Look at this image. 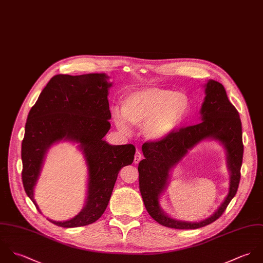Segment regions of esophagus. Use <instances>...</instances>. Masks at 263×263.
I'll list each match as a JSON object with an SVG mask.
<instances>
[{"label": "esophagus", "mask_w": 263, "mask_h": 263, "mask_svg": "<svg viewBox=\"0 0 263 263\" xmlns=\"http://www.w3.org/2000/svg\"><path fill=\"white\" fill-rule=\"evenodd\" d=\"M142 159V155L140 154V152H136L135 154V157H134V163L137 164L139 163V161Z\"/></svg>", "instance_id": "1"}]
</instances>
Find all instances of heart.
<instances>
[{
    "mask_svg": "<svg viewBox=\"0 0 263 263\" xmlns=\"http://www.w3.org/2000/svg\"><path fill=\"white\" fill-rule=\"evenodd\" d=\"M190 107V99L183 92L147 87L128 95L122 102V111L114 109L112 119L120 131L129 134L131 125L142 126L144 137L158 142L177 131L187 119Z\"/></svg>",
    "mask_w": 263,
    "mask_h": 263,
    "instance_id": "1",
    "label": "heart"
}]
</instances>
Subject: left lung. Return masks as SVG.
<instances>
[{"label": "left lung", "mask_w": 263, "mask_h": 263, "mask_svg": "<svg viewBox=\"0 0 263 263\" xmlns=\"http://www.w3.org/2000/svg\"><path fill=\"white\" fill-rule=\"evenodd\" d=\"M205 98L200 108L201 123L182 128L158 142L142 145L144 159L138 164L139 189L149 215L158 223L173 229H198L216 220L237 193L243 160L242 123L236 107L231 104L222 84L210 79L204 84ZM204 140L217 141L226 152L230 173L229 192L210 217L199 222H185L167 216L159 199L168 185L170 173L189 150Z\"/></svg>", "instance_id": "obj_1"}]
</instances>
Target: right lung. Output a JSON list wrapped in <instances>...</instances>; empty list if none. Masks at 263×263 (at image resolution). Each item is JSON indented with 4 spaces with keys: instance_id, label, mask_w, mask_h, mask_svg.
I'll return each mask as SVG.
<instances>
[{
    "instance_id": "right-lung-1",
    "label": "right lung",
    "mask_w": 263,
    "mask_h": 263,
    "mask_svg": "<svg viewBox=\"0 0 263 263\" xmlns=\"http://www.w3.org/2000/svg\"><path fill=\"white\" fill-rule=\"evenodd\" d=\"M108 79L105 73L55 75L29 110L21 147L22 182L41 213L34 188L53 145L61 141L76 143L87 167L83 209L64 221L48 218L55 226L76 228L98 220L108 204L120 170L133 162L134 145H109L104 140L111 118L107 96L112 83Z\"/></svg>"
}]
</instances>
